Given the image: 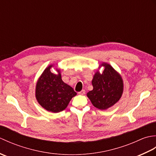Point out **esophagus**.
Returning <instances> with one entry per match:
<instances>
[{
    "label": "esophagus",
    "instance_id": "obj_1",
    "mask_svg": "<svg viewBox=\"0 0 156 156\" xmlns=\"http://www.w3.org/2000/svg\"><path fill=\"white\" fill-rule=\"evenodd\" d=\"M85 90H81V91H80V92H78V94H80V95H84V94H85Z\"/></svg>",
    "mask_w": 156,
    "mask_h": 156
}]
</instances>
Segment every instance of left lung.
I'll return each mask as SVG.
<instances>
[{"mask_svg": "<svg viewBox=\"0 0 156 156\" xmlns=\"http://www.w3.org/2000/svg\"><path fill=\"white\" fill-rule=\"evenodd\" d=\"M105 69L102 74H94L92 84L93 90L89 91L87 97L95 107L105 110L118 102L123 91L122 78L114 68L108 64H102Z\"/></svg>", "mask_w": 156, "mask_h": 156, "instance_id": "left-lung-1", "label": "left lung"}]
</instances>
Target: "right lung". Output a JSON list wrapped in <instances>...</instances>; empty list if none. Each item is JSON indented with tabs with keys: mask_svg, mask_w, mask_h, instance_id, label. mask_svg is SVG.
I'll use <instances>...</instances> for the list:
<instances>
[{
	"mask_svg": "<svg viewBox=\"0 0 156 156\" xmlns=\"http://www.w3.org/2000/svg\"><path fill=\"white\" fill-rule=\"evenodd\" d=\"M49 66L46 68L36 85L35 96L38 102L46 110L59 112L67 107L76 92L71 87L62 81L60 72L53 74Z\"/></svg>",
	"mask_w": 156,
	"mask_h": 156,
	"instance_id": "obj_1",
	"label": "right lung"
}]
</instances>
